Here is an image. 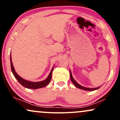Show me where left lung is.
<instances>
[{"label":"left lung","mask_w":120,"mask_h":120,"mask_svg":"<svg viewBox=\"0 0 120 120\" xmlns=\"http://www.w3.org/2000/svg\"><path fill=\"white\" fill-rule=\"evenodd\" d=\"M70 77H71V82H72V83L74 84V86L77 87L78 88V89H82V90H84L86 91H94V90H97V89H98L100 87H96V88H87V87H85L81 86V85H79V84H78L77 82L75 81V79H74L73 77L72 74H71V71H70Z\"/></svg>","instance_id":"1"}]
</instances>
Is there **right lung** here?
<instances>
[{"label":"right lung","instance_id":"add662e5","mask_svg":"<svg viewBox=\"0 0 120 120\" xmlns=\"http://www.w3.org/2000/svg\"><path fill=\"white\" fill-rule=\"evenodd\" d=\"M10 61H11V71H12V73L14 75L15 77L17 79L18 82L20 83L22 86H23L27 88V89H40V88L44 87L46 86L50 82L51 79V77H52V73L53 69V67L50 73H49V76L46 78L45 80L40 81V82H31V81H29L25 79H23L22 78H21L20 75H19L17 74V73L15 71L14 67H13V64H12V58H11V55L10 56Z\"/></svg>","mask_w":120,"mask_h":120}]
</instances>
